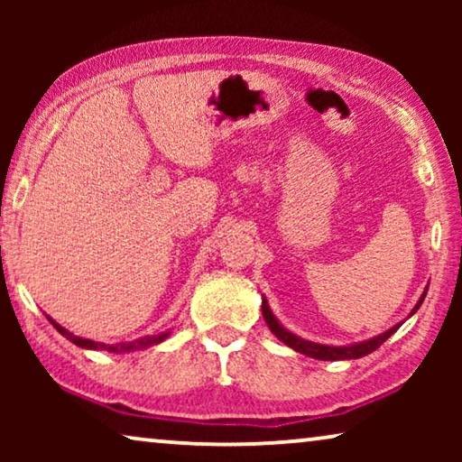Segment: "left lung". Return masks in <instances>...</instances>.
Segmentation results:
<instances>
[{"label": "left lung", "instance_id": "obj_1", "mask_svg": "<svg viewBox=\"0 0 462 462\" xmlns=\"http://www.w3.org/2000/svg\"><path fill=\"white\" fill-rule=\"evenodd\" d=\"M425 296H427V292H422L420 300L416 302V307L412 309V313H416V309L422 305ZM412 313H410V315H412ZM263 318H264V321H267V326L271 328V332H273L283 345H288L290 349L302 353V356L313 357V359H324V362H337V359H357V357L368 356V353L376 351L378 346H381L384 340H387L391 334H393L397 328H400V324H397V326L391 328V330L381 334V337L365 340V343H357V345H349V346H328V345L311 343V340H305V338L296 337V334H292V332H288L286 328H283L280 321L275 319V315L271 313L267 300H263Z\"/></svg>", "mask_w": 462, "mask_h": 462}]
</instances>
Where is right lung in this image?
<instances>
[{"label": "right lung", "mask_w": 462, "mask_h": 462, "mask_svg": "<svg viewBox=\"0 0 462 462\" xmlns=\"http://www.w3.org/2000/svg\"><path fill=\"white\" fill-rule=\"evenodd\" d=\"M50 321H52V326L56 328V330H59V332L62 334V337H67L69 340H71V343H75V345H78V346H84V349H106V351H111V353H124V351L147 349V346H151V345H157V343H162V340L168 337V332H166V334H157V337H143V338H138V340H132V343L103 345V343H94V340H88V338H81V337H73L71 332L65 330V328L56 324L54 319H50Z\"/></svg>", "instance_id": "obj_1"}]
</instances>
